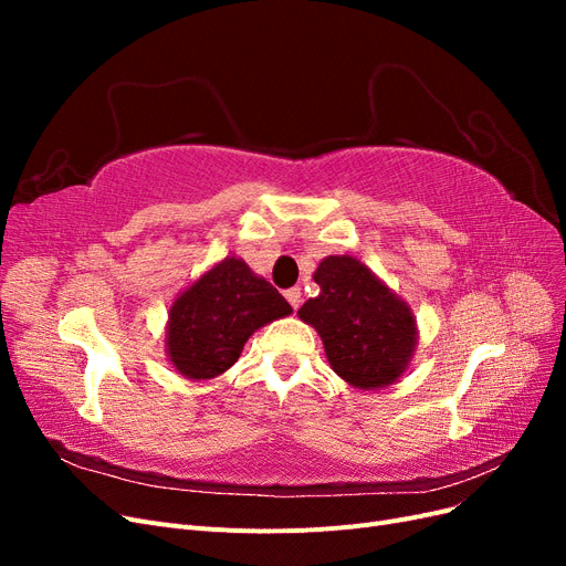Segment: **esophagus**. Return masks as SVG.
<instances>
[{
    "instance_id": "obj_1",
    "label": "esophagus",
    "mask_w": 566,
    "mask_h": 566,
    "mask_svg": "<svg viewBox=\"0 0 566 566\" xmlns=\"http://www.w3.org/2000/svg\"><path fill=\"white\" fill-rule=\"evenodd\" d=\"M285 300L290 302V306H293V310H300V304H302V290H300V287L285 290Z\"/></svg>"
}]
</instances>
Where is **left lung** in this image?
<instances>
[{
  "instance_id": "1",
  "label": "left lung",
  "mask_w": 566,
  "mask_h": 566,
  "mask_svg": "<svg viewBox=\"0 0 566 566\" xmlns=\"http://www.w3.org/2000/svg\"><path fill=\"white\" fill-rule=\"evenodd\" d=\"M318 297L297 316L321 335L325 358L356 389H382L408 370L418 323L408 302L352 254H331L314 271Z\"/></svg>"
}]
</instances>
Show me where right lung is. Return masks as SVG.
<instances>
[{"label": "right lung", "mask_w": 566, "mask_h": 566, "mask_svg": "<svg viewBox=\"0 0 566 566\" xmlns=\"http://www.w3.org/2000/svg\"><path fill=\"white\" fill-rule=\"evenodd\" d=\"M293 314L266 279L229 254L184 287L167 314L165 354L186 380H212L229 370L245 342L266 323Z\"/></svg>", "instance_id": "obj_1"}]
</instances>
